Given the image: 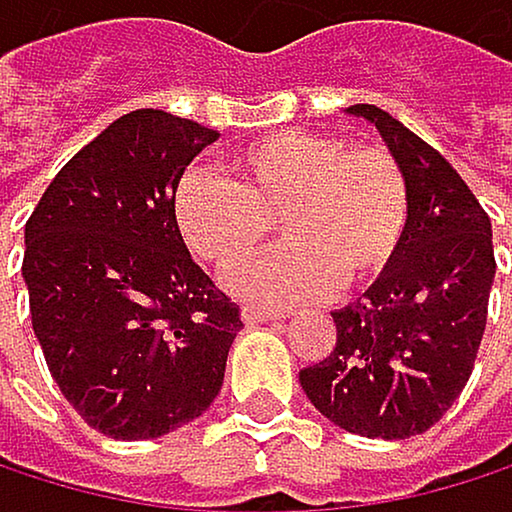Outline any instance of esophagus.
Segmentation results:
<instances>
[{
  "instance_id": "obj_1",
  "label": "esophagus",
  "mask_w": 512,
  "mask_h": 512,
  "mask_svg": "<svg viewBox=\"0 0 512 512\" xmlns=\"http://www.w3.org/2000/svg\"><path fill=\"white\" fill-rule=\"evenodd\" d=\"M273 319H282V313H273V310H261V307H242V322H245V325L273 322Z\"/></svg>"
}]
</instances>
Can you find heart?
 Wrapping results in <instances>:
<instances>
[{
  "instance_id": "1",
  "label": "heart",
  "mask_w": 512,
  "mask_h": 512,
  "mask_svg": "<svg viewBox=\"0 0 512 512\" xmlns=\"http://www.w3.org/2000/svg\"><path fill=\"white\" fill-rule=\"evenodd\" d=\"M227 168L230 181L202 168L184 174L174 227L202 264L227 273L248 264L279 224L288 245L230 276L242 298L301 304L334 282L362 288L393 264L408 224V187L384 150L279 131L236 150Z\"/></svg>"
}]
</instances>
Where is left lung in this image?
Listing matches in <instances>:
<instances>
[{
    "label": "left lung",
    "mask_w": 512,
    "mask_h": 512,
    "mask_svg": "<svg viewBox=\"0 0 512 512\" xmlns=\"http://www.w3.org/2000/svg\"><path fill=\"white\" fill-rule=\"evenodd\" d=\"M347 113L381 131L408 187V224L393 264L331 313L338 341L301 371V387L334 427L408 439L430 430L470 381L495 282L491 221L415 131L371 104Z\"/></svg>",
    "instance_id": "8db88e82"
}]
</instances>
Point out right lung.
Here are the masks:
<instances>
[{
	"label": "right lung",
	"mask_w": 512,
	"mask_h": 512,
	"mask_svg": "<svg viewBox=\"0 0 512 512\" xmlns=\"http://www.w3.org/2000/svg\"><path fill=\"white\" fill-rule=\"evenodd\" d=\"M218 131L165 110L119 116L48 184L24 282L54 384L110 439H156L224 384L239 307L174 227V190Z\"/></svg>",
	"instance_id": "1"
}]
</instances>
